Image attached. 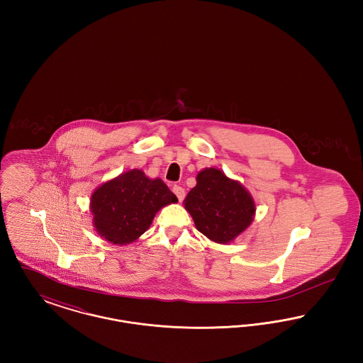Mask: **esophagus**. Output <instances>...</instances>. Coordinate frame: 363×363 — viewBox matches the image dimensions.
I'll list each match as a JSON object with an SVG mask.
<instances>
[{
	"instance_id": "34e87169",
	"label": "esophagus",
	"mask_w": 363,
	"mask_h": 363,
	"mask_svg": "<svg viewBox=\"0 0 363 363\" xmlns=\"http://www.w3.org/2000/svg\"><path fill=\"white\" fill-rule=\"evenodd\" d=\"M173 193L177 196L178 201H182L185 199V189L182 186H179V185H174Z\"/></svg>"
}]
</instances>
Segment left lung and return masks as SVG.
Here are the masks:
<instances>
[{
	"mask_svg": "<svg viewBox=\"0 0 363 363\" xmlns=\"http://www.w3.org/2000/svg\"><path fill=\"white\" fill-rule=\"evenodd\" d=\"M196 179L197 185L184 203L197 230L211 241H233L253 220L256 207L252 196L218 169H206Z\"/></svg>",
	"mask_w": 363,
	"mask_h": 363,
	"instance_id": "left-lung-1",
	"label": "left lung"
}]
</instances>
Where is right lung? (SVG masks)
I'll return each mask as SVG.
<instances>
[{
    "mask_svg": "<svg viewBox=\"0 0 363 363\" xmlns=\"http://www.w3.org/2000/svg\"><path fill=\"white\" fill-rule=\"evenodd\" d=\"M177 201L162 179H150L141 170H130L94 191L91 211L95 228L104 240L126 245L150 228L160 208Z\"/></svg>",
    "mask_w": 363,
    "mask_h": 363,
    "instance_id": "add662e5",
    "label": "right lung"
}]
</instances>
